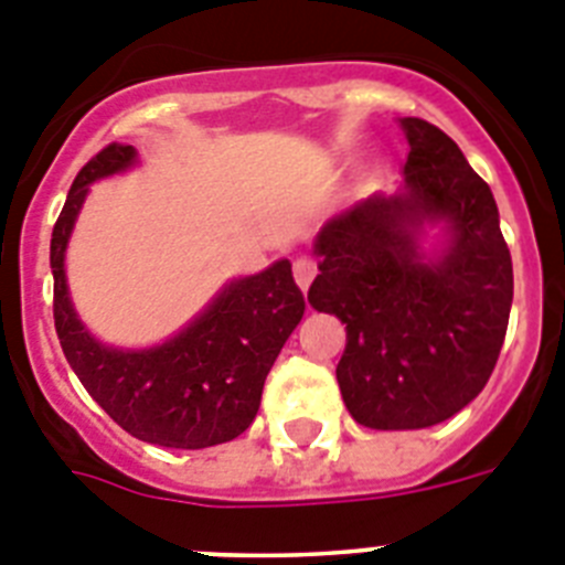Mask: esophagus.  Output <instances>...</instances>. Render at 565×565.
I'll return each instance as SVG.
<instances>
[{"label": "esophagus", "instance_id": "obj_1", "mask_svg": "<svg viewBox=\"0 0 565 565\" xmlns=\"http://www.w3.org/2000/svg\"><path fill=\"white\" fill-rule=\"evenodd\" d=\"M313 277H317V259L308 257V254H302V257L294 259V279H297V286L302 288V291H308V286L313 282Z\"/></svg>", "mask_w": 565, "mask_h": 565}]
</instances>
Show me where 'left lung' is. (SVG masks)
Returning a JSON list of instances; mask_svg holds the SVG:
<instances>
[{"instance_id":"8db88e82","label":"left lung","mask_w":565,"mask_h":565,"mask_svg":"<svg viewBox=\"0 0 565 565\" xmlns=\"http://www.w3.org/2000/svg\"><path fill=\"white\" fill-rule=\"evenodd\" d=\"M404 186L337 214L317 237L308 302L342 319L344 407L371 430H422L467 407L495 371L512 308V257L495 198L436 124L402 118ZM448 223L436 260L424 222Z\"/></svg>"}]
</instances>
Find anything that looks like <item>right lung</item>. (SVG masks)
<instances>
[{
  "mask_svg": "<svg viewBox=\"0 0 565 565\" xmlns=\"http://www.w3.org/2000/svg\"><path fill=\"white\" fill-rule=\"evenodd\" d=\"M132 163V147L109 143L70 186L50 239L56 333L89 396L129 436L174 450H203L248 430L274 359L306 313V299L291 263L279 259L254 277L234 279L192 326L158 348L118 351L96 342L70 302L64 252L89 183Z\"/></svg>",
  "mask_w": 565,
  "mask_h": 565,
  "instance_id": "1",
  "label": "right lung"
}]
</instances>
